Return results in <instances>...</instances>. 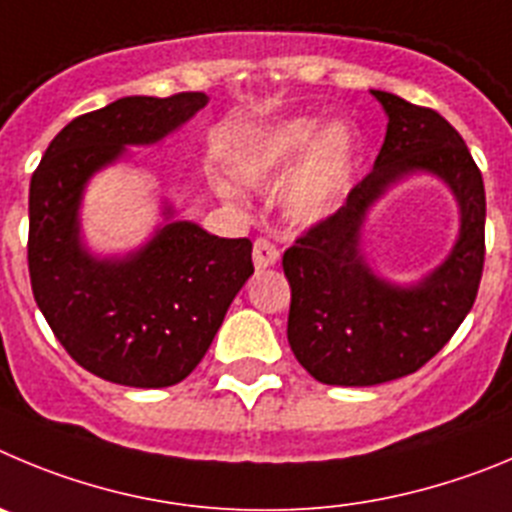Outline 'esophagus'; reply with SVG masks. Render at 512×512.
Returning <instances> with one entry per match:
<instances>
[{
    "label": "esophagus",
    "instance_id": "obj_1",
    "mask_svg": "<svg viewBox=\"0 0 512 512\" xmlns=\"http://www.w3.org/2000/svg\"><path fill=\"white\" fill-rule=\"evenodd\" d=\"M252 257H255V267L257 270H265V267L275 265L280 260V250L273 245V242H267V239H255V247H252Z\"/></svg>",
    "mask_w": 512,
    "mask_h": 512
}]
</instances>
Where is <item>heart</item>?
Masks as SVG:
<instances>
[{"instance_id": "1", "label": "heart", "mask_w": 512, "mask_h": 512, "mask_svg": "<svg viewBox=\"0 0 512 512\" xmlns=\"http://www.w3.org/2000/svg\"><path fill=\"white\" fill-rule=\"evenodd\" d=\"M321 132L319 119H285L260 132L234 163L239 181L255 188H278L301 167L283 199L285 214L298 227L329 219L347 199L357 173L359 150L352 132L344 127H334L324 137ZM222 188L232 196V188Z\"/></svg>"}]
</instances>
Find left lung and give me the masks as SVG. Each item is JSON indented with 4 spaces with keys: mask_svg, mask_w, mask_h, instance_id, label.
I'll return each instance as SVG.
<instances>
[{
    "mask_svg": "<svg viewBox=\"0 0 512 512\" xmlns=\"http://www.w3.org/2000/svg\"><path fill=\"white\" fill-rule=\"evenodd\" d=\"M388 114L375 165L347 204L313 224L283 255L290 283L288 344L324 385L367 388L421 370L474 306L485 265V183L459 135L439 112L372 91ZM431 172L460 204L450 257L413 286L371 273L361 252L366 211L400 177Z\"/></svg>",
    "mask_w": 512,
    "mask_h": 512,
    "instance_id": "left-lung-1",
    "label": "left lung"
}]
</instances>
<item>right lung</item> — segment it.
<instances>
[{
  "mask_svg": "<svg viewBox=\"0 0 512 512\" xmlns=\"http://www.w3.org/2000/svg\"><path fill=\"white\" fill-rule=\"evenodd\" d=\"M206 94L124 96L68 122L30 181L27 265L35 303L78 365L127 388H168L196 370L247 283L250 239L193 222L165 224L137 252L94 257L78 209L96 170L127 147L155 145L206 107Z\"/></svg>",
  "mask_w": 512,
  "mask_h": 512,
  "instance_id": "obj_1",
  "label": "right lung"
}]
</instances>
